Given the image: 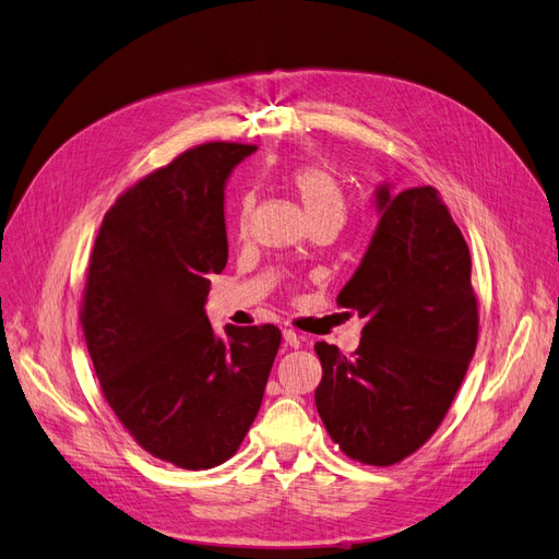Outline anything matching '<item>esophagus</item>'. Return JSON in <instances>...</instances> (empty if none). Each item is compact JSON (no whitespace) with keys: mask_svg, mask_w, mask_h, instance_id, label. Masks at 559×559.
Instances as JSON below:
<instances>
[{"mask_svg":"<svg viewBox=\"0 0 559 559\" xmlns=\"http://www.w3.org/2000/svg\"><path fill=\"white\" fill-rule=\"evenodd\" d=\"M282 335H284V343L289 345V347H294V349H298V347H300V335H298L296 331H292V329H284V331H282Z\"/></svg>","mask_w":559,"mask_h":559,"instance_id":"esophagus-1","label":"esophagus"}]
</instances>
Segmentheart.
Returning <instances> with one entry per match:
<instances>
[{
    "mask_svg": "<svg viewBox=\"0 0 559 559\" xmlns=\"http://www.w3.org/2000/svg\"><path fill=\"white\" fill-rule=\"evenodd\" d=\"M286 183L292 186L296 195L306 207L310 222H335L341 224L345 216V198L335 175L329 167L319 163H300L286 173ZM253 210L251 193H245L238 205V230L245 233L249 226V216Z\"/></svg>",
    "mask_w": 559,
    "mask_h": 559,
    "instance_id": "1",
    "label": "heart"
}]
</instances>
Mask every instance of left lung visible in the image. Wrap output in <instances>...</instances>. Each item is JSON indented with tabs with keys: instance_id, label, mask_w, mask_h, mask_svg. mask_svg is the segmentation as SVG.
<instances>
[{
	"instance_id": "8db88e82",
	"label": "left lung",
	"mask_w": 559,
	"mask_h": 559,
	"mask_svg": "<svg viewBox=\"0 0 559 559\" xmlns=\"http://www.w3.org/2000/svg\"><path fill=\"white\" fill-rule=\"evenodd\" d=\"M380 224L337 306L366 319L352 357L317 343L321 421L349 460L392 466L441 427L478 343L471 253L433 186L378 189ZM347 312V314H349Z\"/></svg>"
}]
</instances>
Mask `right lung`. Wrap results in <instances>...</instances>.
Masks as SVG:
<instances>
[{"label":"right lung","instance_id":"1","mask_svg":"<svg viewBox=\"0 0 559 559\" xmlns=\"http://www.w3.org/2000/svg\"><path fill=\"white\" fill-rule=\"evenodd\" d=\"M257 146L207 142L116 198L91 253L81 326L103 394L148 454L205 471L238 452L257 419L282 333L205 314L228 261L224 189Z\"/></svg>","mask_w":559,"mask_h":559}]
</instances>
